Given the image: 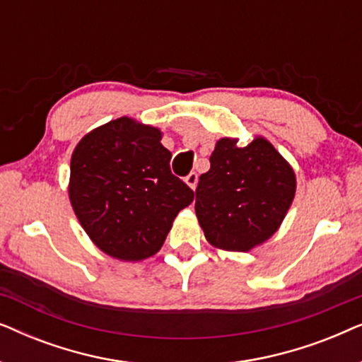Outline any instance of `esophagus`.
Wrapping results in <instances>:
<instances>
[{
  "instance_id": "esophagus-1",
  "label": "esophagus",
  "mask_w": 362,
  "mask_h": 362,
  "mask_svg": "<svg viewBox=\"0 0 362 362\" xmlns=\"http://www.w3.org/2000/svg\"><path fill=\"white\" fill-rule=\"evenodd\" d=\"M185 181H186V185L191 187V189H196V186H197V173H189V175H187L186 177H185Z\"/></svg>"
}]
</instances>
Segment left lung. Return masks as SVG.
<instances>
[{
  "label": "left lung",
  "mask_w": 362,
  "mask_h": 362,
  "mask_svg": "<svg viewBox=\"0 0 362 362\" xmlns=\"http://www.w3.org/2000/svg\"><path fill=\"white\" fill-rule=\"evenodd\" d=\"M222 138L199 176L196 216L214 247L247 252L279 229L295 196L291 166L265 138L239 148Z\"/></svg>",
  "instance_id": "left-lung-1"
}]
</instances>
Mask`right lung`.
<instances>
[{"instance_id":"obj_1","label":"right lung","mask_w":362,"mask_h":362,"mask_svg":"<svg viewBox=\"0 0 362 362\" xmlns=\"http://www.w3.org/2000/svg\"><path fill=\"white\" fill-rule=\"evenodd\" d=\"M158 128L128 117L78 141L69 196L78 222L102 252L120 260L155 255L194 191L171 173Z\"/></svg>"}]
</instances>
